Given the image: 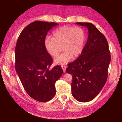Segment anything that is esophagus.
<instances>
[{
	"mask_svg": "<svg viewBox=\"0 0 122 122\" xmlns=\"http://www.w3.org/2000/svg\"><path fill=\"white\" fill-rule=\"evenodd\" d=\"M61 68H62L63 71H64V72L65 73L66 72V67L65 66L62 65V66H61Z\"/></svg>",
	"mask_w": 122,
	"mask_h": 122,
	"instance_id": "34e87169",
	"label": "esophagus"
}]
</instances>
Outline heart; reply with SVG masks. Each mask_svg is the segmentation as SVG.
<instances>
[{"mask_svg": "<svg viewBox=\"0 0 122 122\" xmlns=\"http://www.w3.org/2000/svg\"><path fill=\"white\" fill-rule=\"evenodd\" d=\"M85 40L86 34L82 28L64 26L54 31L52 37L46 38L44 46L48 52L54 57L58 56L62 48L64 52L54 60V62L65 65L72 57H77L80 55L84 47Z\"/></svg>", "mask_w": 122, "mask_h": 122, "instance_id": "b5f03b06", "label": "heart"}]
</instances>
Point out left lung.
Returning <instances> with one entry per match:
<instances>
[{"mask_svg":"<svg viewBox=\"0 0 122 122\" xmlns=\"http://www.w3.org/2000/svg\"><path fill=\"white\" fill-rule=\"evenodd\" d=\"M76 24L88 29V39L81 55L68 65L66 72L72 76L74 98L86 102L93 99L106 84L111 56L106 38L94 25Z\"/></svg>","mask_w":122,"mask_h":122,"instance_id":"1","label":"left lung"}]
</instances>
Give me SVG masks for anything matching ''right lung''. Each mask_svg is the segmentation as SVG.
<instances>
[{
	"instance_id": "1",
	"label": "right lung",
	"mask_w": 122,
	"mask_h": 122,
	"mask_svg": "<svg viewBox=\"0 0 122 122\" xmlns=\"http://www.w3.org/2000/svg\"><path fill=\"white\" fill-rule=\"evenodd\" d=\"M58 24L37 20L20 33L15 48V69L24 89L37 101L46 102L56 94V82L63 73L60 66L49 68L52 58L44 42L49 30Z\"/></svg>"
}]
</instances>
